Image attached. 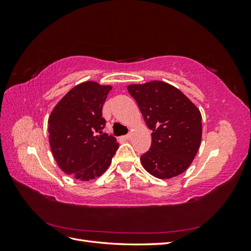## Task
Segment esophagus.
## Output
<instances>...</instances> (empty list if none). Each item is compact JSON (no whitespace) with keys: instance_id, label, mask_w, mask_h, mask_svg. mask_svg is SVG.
<instances>
[{"instance_id":"1","label":"esophagus","mask_w":251,"mask_h":251,"mask_svg":"<svg viewBox=\"0 0 251 251\" xmlns=\"http://www.w3.org/2000/svg\"><path fill=\"white\" fill-rule=\"evenodd\" d=\"M130 138H131V134H126V135L123 136V139H126V140H127V139H130Z\"/></svg>"}]
</instances>
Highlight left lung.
I'll list each match as a JSON object with an SVG mask.
<instances>
[{
	"label": "left lung",
	"mask_w": 251,
	"mask_h": 251,
	"mask_svg": "<svg viewBox=\"0 0 251 251\" xmlns=\"http://www.w3.org/2000/svg\"><path fill=\"white\" fill-rule=\"evenodd\" d=\"M127 91L153 131L151 148L140 157L144 170L159 179H170L186 171L201 143L199 109L180 90L164 81L130 85Z\"/></svg>",
	"instance_id": "1"
}]
</instances>
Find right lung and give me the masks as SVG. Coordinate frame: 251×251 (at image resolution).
Segmentation results:
<instances>
[{"label": "right lung", "instance_id": "right-lung-1", "mask_svg": "<svg viewBox=\"0 0 251 251\" xmlns=\"http://www.w3.org/2000/svg\"><path fill=\"white\" fill-rule=\"evenodd\" d=\"M112 89L86 81L71 89L48 120L49 143L59 169L81 181L100 177L118 149L116 138L102 130V105Z\"/></svg>", "mask_w": 251, "mask_h": 251}]
</instances>
